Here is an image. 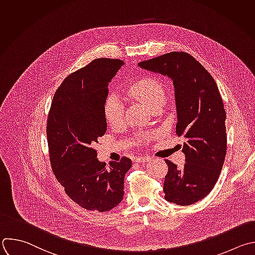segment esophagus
<instances>
[{"instance_id":"obj_1","label":"esophagus","mask_w":255,"mask_h":255,"mask_svg":"<svg viewBox=\"0 0 255 255\" xmlns=\"http://www.w3.org/2000/svg\"><path fill=\"white\" fill-rule=\"evenodd\" d=\"M151 159L150 156H138L136 159H135V162H148L149 160Z\"/></svg>"}]
</instances>
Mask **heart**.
<instances>
[{
	"label": "heart",
	"mask_w": 255,
	"mask_h": 255,
	"mask_svg": "<svg viewBox=\"0 0 255 255\" xmlns=\"http://www.w3.org/2000/svg\"><path fill=\"white\" fill-rule=\"evenodd\" d=\"M128 96L141 101L151 110L154 107L162 106L165 100L163 85L153 77H144L130 85L124 90ZM107 122L112 127H119L124 122V104L115 95L109 96L104 106Z\"/></svg>",
	"instance_id": "1"
}]
</instances>
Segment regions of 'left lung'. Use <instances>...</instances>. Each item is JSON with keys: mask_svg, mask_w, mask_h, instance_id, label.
<instances>
[{"mask_svg": "<svg viewBox=\"0 0 255 255\" xmlns=\"http://www.w3.org/2000/svg\"><path fill=\"white\" fill-rule=\"evenodd\" d=\"M138 66L173 81L176 134L186 140L182 148L185 164L178 169L173 162L165 160L168 173L163 191L169 202L191 205L213 189L225 159L226 113L216 82L185 52L167 53Z\"/></svg>", "mask_w": 255, "mask_h": 255, "instance_id": "8db88e82", "label": "left lung"}]
</instances>
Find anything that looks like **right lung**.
I'll list each match as a JSON object with an SVG mask.
<instances>
[{"instance_id": "1", "label": "right lung", "mask_w": 255, "mask_h": 255, "mask_svg": "<svg viewBox=\"0 0 255 255\" xmlns=\"http://www.w3.org/2000/svg\"><path fill=\"white\" fill-rule=\"evenodd\" d=\"M124 62L99 58L69 75L56 91L47 122L52 170L67 195L81 207L105 212L124 195L131 159L108 165L93 146L107 130L108 85Z\"/></svg>"}]
</instances>
